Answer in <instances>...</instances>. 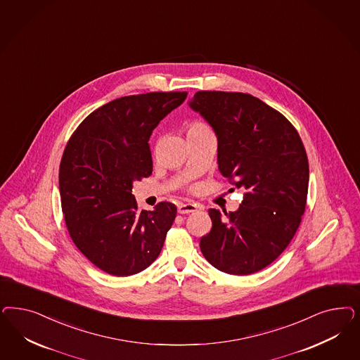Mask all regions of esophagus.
I'll list each match as a JSON object with an SVG mask.
<instances>
[{"label":"esophagus","instance_id":"34e87169","mask_svg":"<svg viewBox=\"0 0 360 360\" xmlns=\"http://www.w3.org/2000/svg\"><path fill=\"white\" fill-rule=\"evenodd\" d=\"M198 209H201L200 205L198 204H192V202H181V204H179V207H177V212L180 213V214H188V213H193V212H196Z\"/></svg>","mask_w":360,"mask_h":360}]
</instances>
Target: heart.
<instances>
[{
	"label": "heart",
	"instance_id": "b5f03b06",
	"mask_svg": "<svg viewBox=\"0 0 360 360\" xmlns=\"http://www.w3.org/2000/svg\"><path fill=\"white\" fill-rule=\"evenodd\" d=\"M208 127L205 124H202V123H192L189 128H188V135L204 134V132H208Z\"/></svg>",
	"mask_w": 360,
	"mask_h": 360
}]
</instances>
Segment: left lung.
<instances>
[{
  "instance_id": "1",
  "label": "left lung",
  "mask_w": 360,
  "mask_h": 360,
  "mask_svg": "<svg viewBox=\"0 0 360 360\" xmlns=\"http://www.w3.org/2000/svg\"><path fill=\"white\" fill-rule=\"evenodd\" d=\"M188 105L216 134L220 174L245 189L236 212L209 209L212 229L200 249L224 273L259 271L301 224L309 189L301 138L285 116L249 94L198 91Z\"/></svg>"
}]
</instances>
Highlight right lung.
<instances>
[{
  "label": "right lung",
  "mask_w": 360,
  "mask_h": 360,
  "mask_svg": "<svg viewBox=\"0 0 360 360\" xmlns=\"http://www.w3.org/2000/svg\"><path fill=\"white\" fill-rule=\"evenodd\" d=\"M186 98L148 93L115 99L82 122L63 152L59 193L71 240L111 276L150 266L174 224L172 202L140 212L132 186L152 174V131Z\"/></svg>",
  "instance_id": "add662e5"
}]
</instances>
